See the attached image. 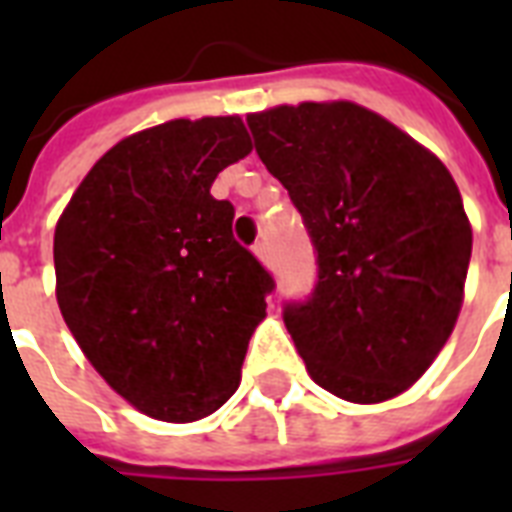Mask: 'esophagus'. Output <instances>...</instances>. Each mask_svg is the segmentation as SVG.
I'll list each match as a JSON object with an SVG mask.
<instances>
[{
  "label": "esophagus",
  "instance_id": "1",
  "mask_svg": "<svg viewBox=\"0 0 512 512\" xmlns=\"http://www.w3.org/2000/svg\"><path fill=\"white\" fill-rule=\"evenodd\" d=\"M255 255L257 260L265 265V268H273V260H271V247H268V241H260L255 247Z\"/></svg>",
  "mask_w": 512,
  "mask_h": 512
}]
</instances>
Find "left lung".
<instances>
[{"label":"left lung","mask_w":512,"mask_h":512,"mask_svg":"<svg viewBox=\"0 0 512 512\" xmlns=\"http://www.w3.org/2000/svg\"><path fill=\"white\" fill-rule=\"evenodd\" d=\"M257 156L319 252L311 300L284 324L316 385L382 404L436 361L465 300L473 228L452 172L350 100L247 114Z\"/></svg>","instance_id":"obj_1"}]
</instances>
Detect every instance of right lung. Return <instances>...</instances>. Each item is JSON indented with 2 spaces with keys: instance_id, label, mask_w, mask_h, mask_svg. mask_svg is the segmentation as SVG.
Wrapping results in <instances>:
<instances>
[{
  "instance_id": "1",
  "label": "right lung",
  "mask_w": 512,
  "mask_h": 512,
  "mask_svg": "<svg viewBox=\"0 0 512 512\" xmlns=\"http://www.w3.org/2000/svg\"><path fill=\"white\" fill-rule=\"evenodd\" d=\"M252 151L241 116L172 119L108 148L55 225V297L138 412L196 422L236 393L273 279L209 188Z\"/></svg>"
}]
</instances>
